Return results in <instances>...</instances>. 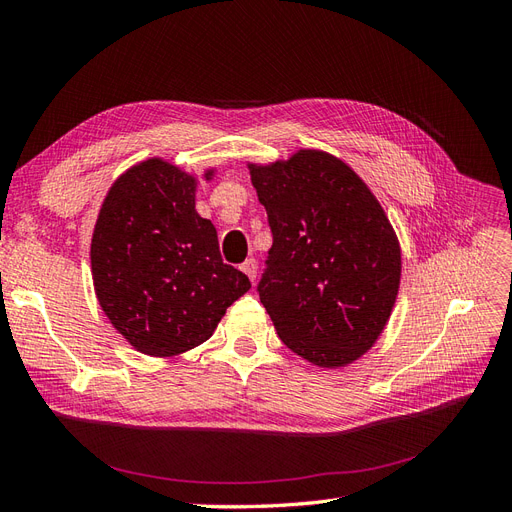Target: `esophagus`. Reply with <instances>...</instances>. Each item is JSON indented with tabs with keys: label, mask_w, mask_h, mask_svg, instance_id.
Returning a JSON list of instances; mask_svg holds the SVG:
<instances>
[{
	"label": "esophagus",
	"mask_w": 512,
	"mask_h": 512,
	"mask_svg": "<svg viewBox=\"0 0 512 512\" xmlns=\"http://www.w3.org/2000/svg\"><path fill=\"white\" fill-rule=\"evenodd\" d=\"M241 271L250 277V282H254L256 280V273H258V262H256V258H247L243 265H241Z\"/></svg>",
	"instance_id": "1"
}]
</instances>
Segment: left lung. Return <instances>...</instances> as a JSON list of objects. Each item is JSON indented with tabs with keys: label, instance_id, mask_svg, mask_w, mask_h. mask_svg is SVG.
I'll return each instance as SVG.
<instances>
[{
	"label": "left lung",
	"instance_id": "1",
	"mask_svg": "<svg viewBox=\"0 0 512 512\" xmlns=\"http://www.w3.org/2000/svg\"><path fill=\"white\" fill-rule=\"evenodd\" d=\"M273 245L258 297L282 342L318 367L376 344L397 299L401 252L365 181L331 153L250 164Z\"/></svg>",
	"mask_w": 512,
	"mask_h": 512
}]
</instances>
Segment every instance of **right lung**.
<instances>
[{
  "label": "right lung",
  "instance_id": "obj_1",
  "mask_svg": "<svg viewBox=\"0 0 512 512\" xmlns=\"http://www.w3.org/2000/svg\"><path fill=\"white\" fill-rule=\"evenodd\" d=\"M91 275L113 327L149 356L207 342L252 288L245 273L224 265L218 230L196 213V179L160 158L128 168L108 190L91 239Z\"/></svg>",
  "mask_w": 512,
  "mask_h": 512
}]
</instances>
